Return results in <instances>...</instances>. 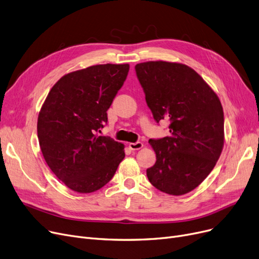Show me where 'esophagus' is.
Returning a JSON list of instances; mask_svg holds the SVG:
<instances>
[{
  "label": "esophagus",
  "instance_id": "esophagus-1",
  "mask_svg": "<svg viewBox=\"0 0 259 259\" xmlns=\"http://www.w3.org/2000/svg\"><path fill=\"white\" fill-rule=\"evenodd\" d=\"M144 147V144L142 142H137V143H130L129 144V148L131 150H140Z\"/></svg>",
  "mask_w": 259,
  "mask_h": 259
}]
</instances>
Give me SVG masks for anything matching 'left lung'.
<instances>
[{
    "instance_id": "1",
    "label": "left lung",
    "mask_w": 259,
    "mask_h": 259,
    "mask_svg": "<svg viewBox=\"0 0 259 259\" xmlns=\"http://www.w3.org/2000/svg\"><path fill=\"white\" fill-rule=\"evenodd\" d=\"M153 117L170 121V136L149 140L156 162L149 182L163 193L181 196L199 186L223 149L224 117L216 92L186 64L147 61L136 65Z\"/></svg>"
}]
</instances>
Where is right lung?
<instances>
[{"mask_svg":"<svg viewBox=\"0 0 259 259\" xmlns=\"http://www.w3.org/2000/svg\"><path fill=\"white\" fill-rule=\"evenodd\" d=\"M129 64H97L65 74L44 100L37 132L53 174L76 193L89 194L113 178L125 146L96 132L126 80ZM100 131V130H99Z\"/></svg>","mask_w":259,"mask_h":259,"instance_id":"1","label":"right lung"}]
</instances>
